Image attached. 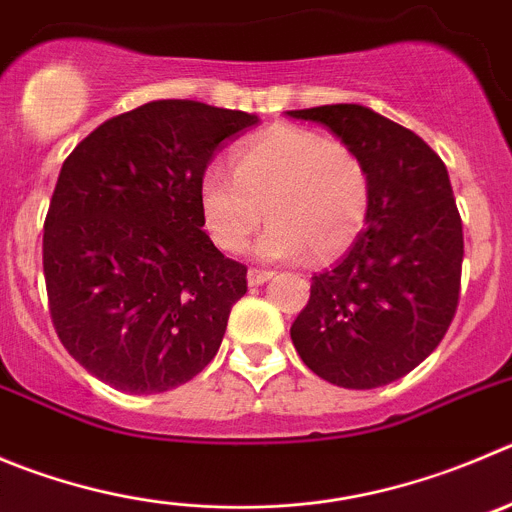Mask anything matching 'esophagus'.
Listing matches in <instances>:
<instances>
[{
    "mask_svg": "<svg viewBox=\"0 0 512 512\" xmlns=\"http://www.w3.org/2000/svg\"><path fill=\"white\" fill-rule=\"evenodd\" d=\"M270 278H272L270 270H260V267H250V270H247V283H250L252 288H255V285L267 283Z\"/></svg>",
    "mask_w": 512,
    "mask_h": 512,
    "instance_id": "1",
    "label": "esophagus"
}]
</instances>
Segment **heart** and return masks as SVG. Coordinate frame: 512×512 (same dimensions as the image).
Instances as JSON below:
<instances>
[{"label": "heart", "instance_id": "heart-1", "mask_svg": "<svg viewBox=\"0 0 512 512\" xmlns=\"http://www.w3.org/2000/svg\"><path fill=\"white\" fill-rule=\"evenodd\" d=\"M371 197L356 148L300 126L250 136L232 151V174L207 166L199 179V214L219 250H245L265 209L272 222L257 252L267 260L341 255L369 222Z\"/></svg>", "mask_w": 512, "mask_h": 512}]
</instances>
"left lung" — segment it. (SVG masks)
Segmentation results:
<instances>
[{"mask_svg":"<svg viewBox=\"0 0 512 512\" xmlns=\"http://www.w3.org/2000/svg\"><path fill=\"white\" fill-rule=\"evenodd\" d=\"M331 128L371 174L366 229L313 275L290 338L313 374L343 389L407 376L439 346L460 303L462 219L447 166L414 131L356 103L288 111Z\"/></svg>","mask_w":512,"mask_h":512,"instance_id":"8db88e82","label":"left lung"}]
</instances>
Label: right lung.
Instances as JSON below:
<instances>
[{"label":"right lung","mask_w":512,"mask_h":512,"mask_svg":"<svg viewBox=\"0 0 512 512\" xmlns=\"http://www.w3.org/2000/svg\"><path fill=\"white\" fill-rule=\"evenodd\" d=\"M257 116L154 100L108 118L62 164L42 237L57 338L128 394L186 384L217 356L247 267L204 232L199 179Z\"/></svg>","instance_id":"right-lung-1"}]
</instances>
